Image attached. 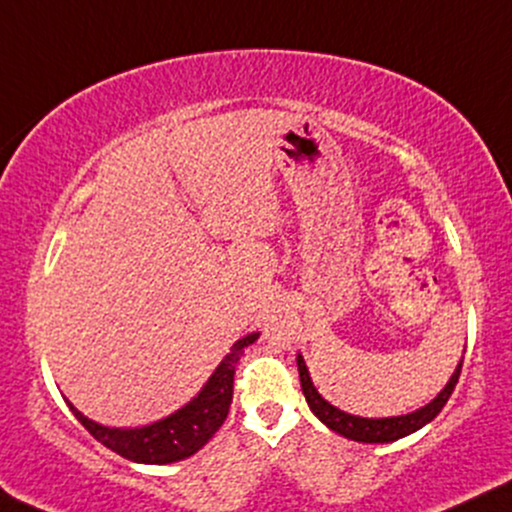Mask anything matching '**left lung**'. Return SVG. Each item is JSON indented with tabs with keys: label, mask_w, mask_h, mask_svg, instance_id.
I'll list each match as a JSON object with an SVG mask.
<instances>
[{
	"label": "left lung",
	"mask_w": 512,
	"mask_h": 512,
	"mask_svg": "<svg viewBox=\"0 0 512 512\" xmlns=\"http://www.w3.org/2000/svg\"><path fill=\"white\" fill-rule=\"evenodd\" d=\"M296 365H299V380L308 401V408L313 410V415L323 422V425H327L332 432L342 434V437L351 441H363V444H389V441L403 439L408 437V434L418 432L420 427H425L427 422L437 418L441 408L446 406V401H449V396L453 394V389H456L460 368H463V358L458 361L456 370H453L449 382H446V387L441 389L439 394L427 403V406H422L406 415H391V418H361V415H351L342 408L332 406V403L325 401L323 396H320V391L315 389L311 372H308L306 361L301 353L296 356Z\"/></svg>",
	"instance_id": "8db88e82"
}]
</instances>
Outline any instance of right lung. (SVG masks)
Segmentation results:
<instances>
[{
    "mask_svg": "<svg viewBox=\"0 0 512 512\" xmlns=\"http://www.w3.org/2000/svg\"><path fill=\"white\" fill-rule=\"evenodd\" d=\"M258 339V332L246 334L230 346V353L220 361V365L208 377V382L194 399H189L185 406L166 415V418L151 422L142 427H106L99 425L82 415L71 401L66 399L68 408L78 422L92 434L99 444L106 449L116 451L118 456L132 460V463L144 465H166L178 463L194 456L199 449H204L208 439L220 430L227 418V410L232 403V384H235V368L239 356L246 346H251Z\"/></svg>",
    "mask_w": 512,
    "mask_h": 512,
    "instance_id": "1",
    "label": "right lung"
}]
</instances>
